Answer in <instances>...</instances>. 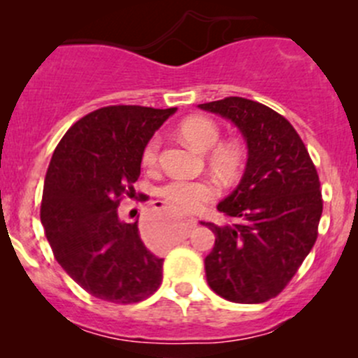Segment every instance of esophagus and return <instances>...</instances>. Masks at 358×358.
I'll return each instance as SVG.
<instances>
[{"label":"esophagus","instance_id":"obj_1","mask_svg":"<svg viewBox=\"0 0 358 358\" xmlns=\"http://www.w3.org/2000/svg\"><path fill=\"white\" fill-rule=\"evenodd\" d=\"M159 222H161V218H157V216H156V218H152V222H150V223H152V225H150V227H156ZM196 227H197V220H194V218H189V220H187V223H185V232L180 234V236L176 237V241L185 239L187 234H189L190 230H192V229H196Z\"/></svg>","mask_w":358,"mask_h":358}]
</instances>
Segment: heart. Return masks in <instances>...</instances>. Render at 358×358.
<instances>
[{"instance_id":"obj_1","label":"heart","mask_w":358,"mask_h":358,"mask_svg":"<svg viewBox=\"0 0 358 358\" xmlns=\"http://www.w3.org/2000/svg\"><path fill=\"white\" fill-rule=\"evenodd\" d=\"M180 135L201 152H209V164L220 176L230 178L239 169L243 152L234 142H220V126L206 115H192L180 124ZM161 142L157 136L149 140L142 154L143 164L152 168L159 157ZM166 201L183 211H196L202 204L215 199L216 189L206 180H171L161 190ZM169 234H166V239Z\"/></svg>"}]
</instances>
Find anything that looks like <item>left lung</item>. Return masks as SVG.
<instances>
[{"label":"left lung","mask_w":358,"mask_h":358,"mask_svg":"<svg viewBox=\"0 0 358 358\" xmlns=\"http://www.w3.org/2000/svg\"><path fill=\"white\" fill-rule=\"evenodd\" d=\"M229 119L248 147L239 185L218 204L236 223H202L215 234L206 256L209 287L234 303H263L279 294L317 241L322 194L317 169L291 122L243 96L201 103Z\"/></svg>","instance_id":"left-lung-1"}]
</instances>
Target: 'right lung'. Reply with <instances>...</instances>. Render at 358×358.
<instances>
[{"instance_id":"obj_1","label":"right lung","mask_w":358,"mask_h":358,"mask_svg":"<svg viewBox=\"0 0 358 358\" xmlns=\"http://www.w3.org/2000/svg\"><path fill=\"white\" fill-rule=\"evenodd\" d=\"M171 109L110 106L79 119L46 171L41 223L55 259L74 282L110 303H138L157 291L162 262L140 239L138 222L119 218L135 197L142 154Z\"/></svg>"}]
</instances>
